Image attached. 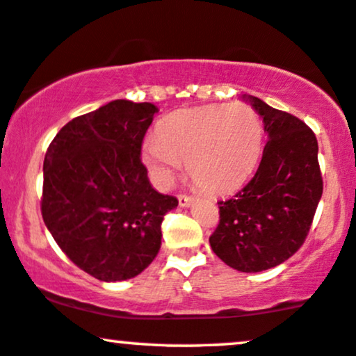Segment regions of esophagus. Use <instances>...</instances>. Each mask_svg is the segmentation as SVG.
Segmentation results:
<instances>
[{"label": "esophagus", "instance_id": "1", "mask_svg": "<svg viewBox=\"0 0 356 356\" xmlns=\"http://www.w3.org/2000/svg\"><path fill=\"white\" fill-rule=\"evenodd\" d=\"M177 199H179V206H182V208H187V206H191L194 202V199L191 196H186V194H179Z\"/></svg>", "mask_w": 356, "mask_h": 356}]
</instances>
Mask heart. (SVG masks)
Here are the masks:
<instances>
[{
  "label": "heart",
  "mask_w": 356,
  "mask_h": 356,
  "mask_svg": "<svg viewBox=\"0 0 356 356\" xmlns=\"http://www.w3.org/2000/svg\"><path fill=\"white\" fill-rule=\"evenodd\" d=\"M264 124L247 103H218L181 109L147 136L142 160L152 181L169 187L187 162L193 181L211 194L236 189L259 163Z\"/></svg>",
  "instance_id": "b5f03b06"
}]
</instances>
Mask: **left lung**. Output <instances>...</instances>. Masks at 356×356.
<instances>
[{
	"label": "left lung",
	"instance_id": "obj_1",
	"mask_svg": "<svg viewBox=\"0 0 356 356\" xmlns=\"http://www.w3.org/2000/svg\"><path fill=\"white\" fill-rule=\"evenodd\" d=\"M264 120L268 142L247 186L220 201L213 252L240 272L277 267L300 248L323 194L318 140L304 121L243 96Z\"/></svg>",
	"mask_w": 356,
	"mask_h": 356
}]
</instances>
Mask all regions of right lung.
Masks as SVG:
<instances>
[{"label": "right lung", "instance_id": "add662e5", "mask_svg": "<svg viewBox=\"0 0 356 356\" xmlns=\"http://www.w3.org/2000/svg\"><path fill=\"white\" fill-rule=\"evenodd\" d=\"M157 106L116 99L69 121L44 160L42 218L62 252L103 280L142 273L162 245L163 216L177 208L157 193L140 160Z\"/></svg>", "mask_w": 356, "mask_h": 356}]
</instances>
